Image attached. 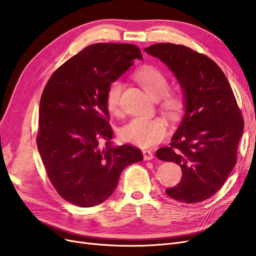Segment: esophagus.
Segmentation results:
<instances>
[{
  "label": "esophagus",
  "instance_id": "obj_1",
  "mask_svg": "<svg viewBox=\"0 0 256 256\" xmlns=\"http://www.w3.org/2000/svg\"><path fill=\"white\" fill-rule=\"evenodd\" d=\"M144 160H152L154 159V154L150 150H143Z\"/></svg>",
  "mask_w": 256,
  "mask_h": 256
}]
</instances>
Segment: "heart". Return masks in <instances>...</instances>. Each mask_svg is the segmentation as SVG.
Returning a JSON list of instances; mask_svg holds the SVG:
<instances>
[{"mask_svg": "<svg viewBox=\"0 0 256 256\" xmlns=\"http://www.w3.org/2000/svg\"><path fill=\"white\" fill-rule=\"evenodd\" d=\"M136 81L141 86L154 98L162 97V106L166 112L176 116L180 113L184 104V99L180 92H170L168 81L166 74L152 65H145L138 69ZM122 84L120 80L110 83L106 92V104L111 113H118L120 102ZM166 134V125L161 118H134L128 120L120 130V136L122 141L136 146L147 148L159 143Z\"/></svg>", "mask_w": 256, "mask_h": 256, "instance_id": "1", "label": "heart"}]
</instances>
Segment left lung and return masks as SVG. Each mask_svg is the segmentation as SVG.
Here are the masks:
<instances>
[{"instance_id": "8db88e82", "label": "left lung", "mask_w": 256, "mask_h": 256, "mask_svg": "<svg viewBox=\"0 0 256 256\" xmlns=\"http://www.w3.org/2000/svg\"><path fill=\"white\" fill-rule=\"evenodd\" d=\"M174 72L186 98L184 120L168 146L157 158L180 166L182 176L166 194L182 203L212 196L237 164L244 118L222 69L214 62L182 44H156L145 49Z\"/></svg>"}]
</instances>
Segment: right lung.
<instances>
[{
    "mask_svg": "<svg viewBox=\"0 0 256 256\" xmlns=\"http://www.w3.org/2000/svg\"><path fill=\"white\" fill-rule=\"evenodd\" d=\"M142 60L131 44L98 42L84 48L52 74L40 104L38 152L54 189L69 203L92 207L109 198L122 170L143 160L142 152L111 147L106 92ZM106 141L104 150L98 145Z\"/></svg>",
    "mask_w": 256,
    "mask_h": 256,
    "instance_id": "1",
    "label": "right lung"
}]
</instances>
